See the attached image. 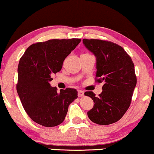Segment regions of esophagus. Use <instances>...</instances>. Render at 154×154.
<instances>
[{"label":"esophagus","mask_w":154,"mask_h":154,"mask_svg":"<svg viewBox=\"0 0 154 154\" xmlns=\"http://www.w3.org/2000/svg\"><path fill=\"white\" fill-rule=\"evenodd\" d=\"M84 94V91L82 90H78V96L79 97H83Z\"/></svg>","instance_id":"1"}]
</instances>
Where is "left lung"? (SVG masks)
<instances>
[{"label":"left lung","instance_id":"obj_1","mask_svg":"<svg viewBox=\"0 0 154 154\" xmlns=\"http://www.w3.org/2000/svg\"><path fill=\"white\" fill-rule=\"evenodd\" d=\"M84 46L96 57V82L103 83V91L95 97L86 91L94 102L87 112L94 123L108 125L122 118L130 105L137 77L132 58L119 45L99 39H83Z\"/></svg>","mask_w":154,"mask_h":154}]
</instances>
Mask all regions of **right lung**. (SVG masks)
I'll use <instances>...</instances> for the list:
<instances>
[{
	"mask_svg": "<svg viewBox=\"0 0 154 154\" xmlns=\"http://www.w3.org/2000/svg\"><path fill=\"white\" fill-rule=\"evenodd\" d=\"M80 42V38H71L36 43L20 58L17 91L26 113L37 124L46 127L62 124L68 106L78 97L76 89L66 88L58 92L49 82Z\"/></svg>",
	"mask_w": 154,
	"mask_h": 154,
	"instance_id": "1",
	"label": "right lung"
}]
</instances>
